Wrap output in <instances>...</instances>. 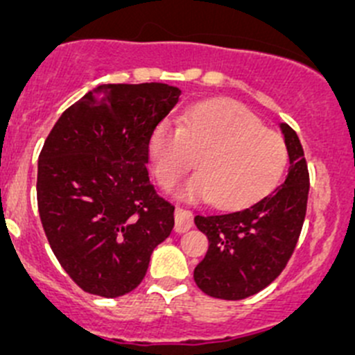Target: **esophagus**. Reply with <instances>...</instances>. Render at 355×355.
Listing matches in <instances>:
<instances>
[{
	"mask_svg": "<svg viewBox=\"0 0 355 355\" xmlns=\"http://www.w3.org/2000/svg\"><path fill=\"white\" fill-rule=\"evenodd\" d=\"M194 227V216L189 209L185 207H177L175 209V230L178 234H184V232L191 230Z\"/></svg>",
	"mask_w": 355,
	"mask_h": 355,
	"instance_id": "obj_1",
	"label": "esophagus"
}]
</instances>
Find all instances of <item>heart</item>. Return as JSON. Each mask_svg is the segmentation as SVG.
I'll return each instance as SVG.
<instances>
[{"label":"heart","mask_w":355,"mask_h":355,"mask_svg":"<svg viewBox=\"0 0 355 355\" xmlns=\"http://www.w3.org/2000/svg\"><path fill=\"white\" fill-rule=\"evenodd\" d=\"M155 175L171 189L194 164L199 173L184 187L189 198L239 209L270 194L287 166V144L235 101L194 106L180 127L161 123L149 141Z\"/></svg>","instance_id":"1"}]
</instances>
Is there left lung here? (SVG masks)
Segmentation results:
<instances>
[{
  "label": "left lung",
  "mask_w": 355,
  "mask_h": 355,
  "mask_svg": "<svg viewBox=\"0 0 355 355\" xmlns=\"http://www.w3.org/2000/svg\"><path fill=\"white\" fill-rule=\"evenodd\" d=\"M290 157L284 185L244 209L198 214L196 227L209 241L194 280L216 299L241 300L266 288L287 266L302 232L309 170L295 130L282 123Z\"/></svg>",
  "instance_id": "1"
}]
</instances>
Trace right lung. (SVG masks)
I'll return each instance as SVG.
<instances>
[{"mask_svg": "<svg viewBox=\"0 0 355 355\" xmlns=\"http://www.w3.org/2000/svg\"><path fill=\"white\" fill-rule=\"evenodd\" d=\"M182 91L168 84H105L63 111L39 155L37 207L49 245L84 292H132L175 206L149 182V141Z\"/></svg>", "mask_w": 355, "mask_h": 355, "instance_id": "right-lung-1", "label": "right lung"}]
</instances>
